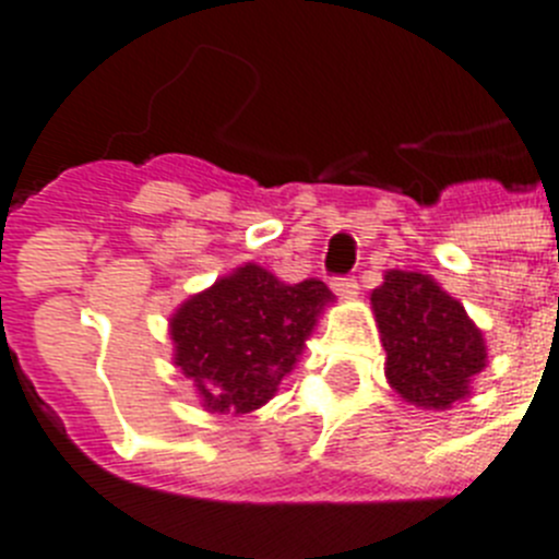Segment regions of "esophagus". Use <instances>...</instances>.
<instances>
[{"mask_svg": "<svg viewBox=\"0 0 559 559\" xmlns=\"http://www.w3.org/2000/svg\"><path fill=\"white\" fill-rule=\"evenodd\" d=\"M333 290L341 299H355L358 296V283L355 280H333Z\"/></svg>", "mask_w": 559, "mask_h": 559, "instance_id": "obj_1", "label": "esophagus"}]
</instances>
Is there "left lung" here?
<instances>
[{"instance_id": "8db88e82", "label": "left lung", "mask_w": 559, "mask_h": 559, "mask_svg": "<svg viewBox=\"0 0 559 559\" xmlns=\"http://www.w3.org/2000/svg\"><path fill=\"white\" fill-rule=\"evenodd\" d=\"M369 302L389 386L408 406L448 412L471 397L473 378L487 367V341L459 299L431 274L389 269Z\"/></svg>"}]
</instances>
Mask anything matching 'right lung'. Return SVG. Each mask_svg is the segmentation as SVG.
<instances>
[{
  "mask_svg": "<svg viewBox=\"0 0 559 559\" xmlns=\"http://www.w3.org/2000/svg\"><path fill=\"white\" fill-rule=\"evenodd\" d=\"M333 302L322 280L288 285L263 265H237L170 316L173 364L204 412L249 414L274 397Z\"/></svg>",
  "mask_w": 559,
  "mask_h": 559,
  "instance_id": "obj_1",
  "label": "right lung"
}]
</instances>
